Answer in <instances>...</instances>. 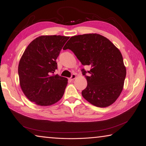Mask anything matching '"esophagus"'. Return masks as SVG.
I'll use <instances>...</instances> for the list:
<instances>
[{
    "label": "esophagus",
    "mask_w": 146,
    "mask_h": 146,
    "mask_svg": "<svg viewBox=\"0 0 146 146\" xmlns=\"http://www.w3.org/2000/svg\"><path fill=\"white\" fill-rule=\"evenodd\" d=\"M76 78V74H72V76H71V77H70V78H69V80H74L75 78Z\"/></svg>",
    "instance_id": "1"
}]
</instances>
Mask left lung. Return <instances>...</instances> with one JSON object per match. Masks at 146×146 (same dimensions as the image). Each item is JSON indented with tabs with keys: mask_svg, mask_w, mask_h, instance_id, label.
I'll return each mask as SVG.
<instances>
[{
	"mask_svg": "<svg viewBox=\"0 0 146 146\" xmlns=\"http://www.w3.org/2000/svg\"><path fill=\"white\" fill-rule=\"evenodd\" d=\"M71 50L84 66L91 67L86 72L82 69L88 85L82 96L96 107L105 108L112 105L123 90L126 68L118 48L105 36L97 33L70 37L63 49Z\"/></svg>",
	"mask_w": 146,
	"mask_h": 146,
	"instance_id": "obj_1",
	"label": "left lung"
}]
</instances>
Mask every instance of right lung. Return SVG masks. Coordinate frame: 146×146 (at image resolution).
Segmentation results:
<instances>
[{
	"instance_id": "1",
	"label": "right lung",
	"mask_w": 146,
	"mask_h": 146,
	"mask_svg": "<svg viewBox=\"0 0 146 146\" xmlns=\"http://www.w3.org/2000/svg\"><path fill=\"white\" fill-rule=\"evenodd\" d=\"M69 36L42 35L31 42L18 66L19 83L27 98L39 106H50L64 94L68 79L54 74L56 60Z\"/></svg>"
}]
</instances>
